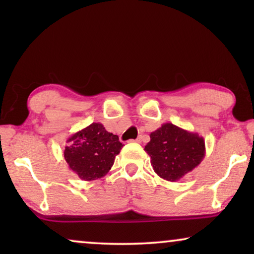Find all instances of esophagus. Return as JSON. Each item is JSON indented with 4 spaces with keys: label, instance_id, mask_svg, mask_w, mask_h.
I'll use <instances>...</instances> for the list:
<instances>
[{
    "label": "esophagus",
    "instance_id": "obj_1",
    "mask_svg": "<svg viewBox=\"0 0 254 254\" xmlns=\"http://www.w3.org/2000/svg\"><path fill=\"white\" fill-rule=\"evenodd\" d=\"M142 140H143V136H142V135H138L136 140H135V142H137V143H141Z\"/></svg>",
    "mask_w": 254,
    "mask_h": 254
}]
</instances>
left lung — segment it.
<instances>
[{
	"label": "left lung",
	"mask_w": 254,
	"mask_h": 254,
	"mask_svg": "<svg viewBox=\"0 0 254 254\" xmlns=\"http://www.w3.org/2000/svg\"><path fill=\"white\" fill-rule=\"evenodd\" d=\"M154 171L161 178L177 182L196 168L206 155L202 136L173 124H163L150 134L144 147Z\"/></svg>",
	"instance_id": "obj_1"
}]
</instances>
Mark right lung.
I'll return each mask as SVG.
<instances>
[{"label": "right lung", "instance_id": "1", "mask_svg": "<svg viewBox=\"0 0 254 254\" xmlns=\"http://www.w3.org/2000/svg\"><path fill=\"white\" fill-rule=\"evenodd\" d=\"M64 149L69 169L85 182L102 178L112 168L123 143L118 135L109 133L100 123H92L68 138Z\"/></svg>", "mask_w": 254, "mask_h": 254}]
</instances>
